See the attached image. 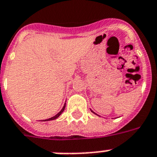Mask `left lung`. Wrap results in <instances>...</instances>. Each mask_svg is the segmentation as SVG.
<instances>
[{"mask_svg": "<svg viewBox=\"0 0 157 157\" xmlns=\"http://www.w3.org/2000/svg\"><path fill=\"white\" fill-rule=\"evenodd\" d=\"M93 113H94V112H93ZM94 114H95V113H94Z\"/></svg>", "mask_w": 157, "mask_h": 157, "instance_id": "left-lung-1", "label": "left lung"}]
</instances>
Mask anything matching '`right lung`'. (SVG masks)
Masks as SVG:
<instances>
[{
    "label": "right lung",
    "instance_id": "obj_1",
    "mask_svg": "<svg viewBox=\"0 0 157 157\" xmlns=\"http://www.w3.org/2000/svg\"><path fill=\"white\" fill-rule=\"evenodd\" d=\"M65 105H66V104H64V105H63V109H61L60 111L59 112V113H58V114H56V115H55L54 117H52V118H48V119H45V120H43V121H50V120H54V119H56V118H58L59 116L60 115V114H62V113H63V110H64V109H65Z\"/></svg>",
    "mask_w": 157,
    "mask_h": 157
}]
</instances>
